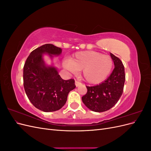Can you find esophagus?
Instances as JSON below:
<instances>
[{"label":"esophagus","instance_id":"1","mask_svg":"<svg viewBox=\"0 0 151 151\" xmlns=\"http://www.w3.org/2000/svg\"><path fill=\"white\" fill-rule=\"evenodd\" d=\"M75 84H76V87H79V86L81 84V83H79V82H78V81H75Z\"/></svg>","mask_w":151,"mask_h":151}]
</instances>
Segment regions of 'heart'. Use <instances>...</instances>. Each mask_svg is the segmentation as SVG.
<instances>
[{
    "label": "heart",
    "instance_id": "1",
    "mask_svg": "<svg viewBox=\"0 0 151 151\" xmlns=\"http://www.w3.org/2000/svg\"><path fill=\"white\" fill-rule=\"evenodd\" d=\"M113 62L108 55L95 51L76 52L69 60L63 62V66L72 73L82 70V76L89 84H96L106 79L110 74Z\"/></svg>",
    "mask_w": 151,
    "mask_h": 151
}]
</instances>
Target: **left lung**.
Returning <instances> with one entry per match:
<instances>
[{
	"label": "left lung",
	"instance_id": "8db88e82",
	"mask_svg": "<svg viewBox=\"0 0 151 151\" xmlns=\"http://www.w3.org/2000/svg\"><path fill=\"white\" fill-rule=\"evenodd\" d=\"M115 68L108 78L98 85L86 86L88 92L83 102L91 111L103 112L115 106L123 93L125 81V68L122 61L110 53Z\"/></svg>",
	"mask_w": 151,
	"mask_h": 151
}]
</instances>
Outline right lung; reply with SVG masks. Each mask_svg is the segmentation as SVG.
Segmentation results:
<instances>
[{
	"label": "right lung",
	"instance_id": "add662e5",
	"mask_svg": "<svg viewBox=\"0 0 151 151\" xmlns=\"http://www.w3.org/2000/svg\"><path fill=\"white\" fill-rule=\"evenodd\" d=\"M62 48L52 44H45L31 52L23 68L24 88L27 96L34 106L45 112H52L62 108L68 94L76 88L74 79L63 80L57 68L45 63L43 57L62 53Z\"/></svg>",
	"mask_w": 151,
	"mask_h": 151
}]
</instances>
